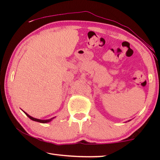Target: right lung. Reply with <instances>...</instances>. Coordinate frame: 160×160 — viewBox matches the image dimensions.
<instances>
[{"label":"right lung","instance_id":"1","mask_svg":"<svg viewBox=\"0 0 160 160\" xmlns=\"http://www.w3.org/2000/svg\"><path fill=\"white\" fill-rule=\"evenodd\" d=\"M25 114L28 116V117L31 119V120H32V121H37V122H39V123H48V122H49V121H51V119H53V118H51V119H48V120H41V119H37V118H33V117H32L31 116H29V114H28V113H25Z\"/></svg>","mask_w":160,"mask_h":160}]
</instances>
